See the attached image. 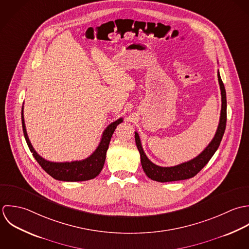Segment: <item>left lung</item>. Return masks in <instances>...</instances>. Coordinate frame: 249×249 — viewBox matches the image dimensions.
Instances as JSON below:
<instances>
[{
	"instance_id": "left-lung-1",
	"label": "left lung",
	"mask_w": 249,
	"mask_h": 249,
	"mask_svg": "<svg viewBox=\"0 0 249 249\" xmlns=\"http://www.w3.org/2000/svg\"><path fill=\"white\" fill-rule=\"evenodd\" d=\"M218 83L221 91V110H220V118L217 130L212 142L209 145L199 154L195 159L183 162L181 164L170 166V167H162L153 163L147 156L145 155L144 151L142 149V142L140 140V136L137 132H135V139L136 144L141 154V161L145 174L149 177L150 179L157 181V182H172V181H180L186 180L195 177L199 171L208 163L211 158L213 156L215 151L218 148L222 137L225 132L226 127V119H227V102H226V91L222 80L220 78L219 72H217Z\"/></svg>"
}]
</instances>
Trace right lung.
Wrapping results in <instances>:
<instances>
[{
    "label": "right lung",
    "instance_id": "obj_1",
    "mask_svg": "<svg viewBox=\"0 0 249 249\" xmlns=\"http://www.w3.org/2000/svg\"><path fill=\"white\" fill-rule=\"evenodd\" d=\"M23 107H22L21 117H22V127H23L25 140L27 142V144L31 150V152L33 153V156L36 160V161L50 176H52L53 179L59 180V181L81 182V181H88V180L93 179L97 175H99L105 163L107 150L108 148V144L112 137V134L115 131L117 125L123 121L122 118H119L116 121L110 123L106 128V130L102 135V139L98 147L89 158L82 160H74L70 162L69 161L53 162L43 159L41 156H39L36 153V150L34 149L26 131Z\"/></svg>",
    "mask_w": 249,
    "mask_h": 249
}]
</instances>
